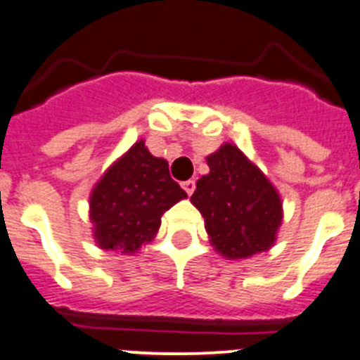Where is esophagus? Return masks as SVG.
I'll return each mask as SVG.
<instances>
[{
	"instance_id": "34e87169",
	"label": "esophagus",
	"mask_w": 360,
	"mask_h": 360,
	"mask_svg": "<svg viewBox=\"0 0 360 360\" xmlns=\"http://www.w3.org/2000/svg\"><path fill=\"white\" fill-rule=\"evenodd\" d=\"M183 188H184V192H186L188 195H192L193 190H195V181H193V179L184 181V183H183Z\"/></svg>"
}]
</instances>
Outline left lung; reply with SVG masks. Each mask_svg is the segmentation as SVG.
<instances>
[{"label": "left lung", "mask_w": 360, "mask_h": 360, "mask_svg": "<svg viewBox=\"0 0 360 360\" xmlns=\"http://www.w3.org/2000/svg\"><path fill=\"white\" fill-rule=\"evenodd\" d=\"M210 174L190 197L204 217L213 248L229 260L271 249L283 220L280 193L236 145L224 143L206 158Z\"/></svg>", "instance_id": "left-lung-1"}]
</instances>
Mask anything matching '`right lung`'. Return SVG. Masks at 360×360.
I'll return each mask as SVG.
<instances>
[{
  "mask_svg": "<svg viewBox=\"0 0 360 360\" xmlns=\"http://www.w3.org/2000/svg\"><path fill=\"white\" fill-rule=\"evenodd\" d=\"M186 197L170 177L168 163L136 141L109 167L89 197L96 245L105 251L136 252L156 236L161 215Z\"/></svg>",
  "mask_w": 360,
  "mask_h": 360,
  "instance_id": "1",
  "label": "right lung"
}]
</instances>
